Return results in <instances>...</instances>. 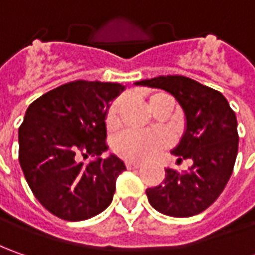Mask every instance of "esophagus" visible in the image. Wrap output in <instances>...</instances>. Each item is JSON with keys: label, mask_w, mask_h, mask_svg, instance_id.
Here are the masks:
<instances>
[{"label": "esophagus", "mask_w": 255, "mask_h": 255, "mask_svg": "<svg viewBox=\"0 0 255 255\" xmlns=\"http://www.w3.org/2000/svg\"><path fill=\"white\" fill-rule=\"evenodd\" d=\"M126 167H128L129 170H132V169H139V167H140V163L126 162Z\"/></svg>", "instance_id": "1"}]
</instances>
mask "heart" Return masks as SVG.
<instances>
[{"label": "heart", "instance_id": "b5f03b06", "mask_svg": "<svg viewBox=\"0 0 255 255\" xmlns=\"http://www.w3.org/2000/svg\"><path fill=\"white\" fill-rule=\"evenodd\" d=\"M147 106L153 113L160 111H167L170 113L174 108V101L166 93H156L149 98ZM121 108H122V99H118L112 103L106 118V123L109 128H115L119 123ZM166 144H167V139L160 132L126 130L116 137L115 152L129 162H143L152 157L153 154L160 152Z\"/></svg>", "mask_w": 255, "mask_h": 255}]
</instances>
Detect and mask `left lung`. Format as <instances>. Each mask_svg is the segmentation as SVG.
<instances>
[{
	"label": "left lung",
	"instance_id": "obj_1",
	"mask_svg": "<svg viewBox=\"0 0 255 255\" xmlns=\"http://www.w3.org/2000/svg\"><path fill=\"white\" fill-rule=\"evenodd\" d=\"M134 85L169 92L184 113V132L171 150L189 170L166 169L162 184L147 189L154 210L170 217H191L210 207L230 179L239 150L237 118L227 99L197 81L167 75Z\"/></svg>",
	"mask_w": 255,
	"mask_h": 255
}]
</instances>
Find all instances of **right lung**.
Wrapping results in <instances>:
<instances>
[{"mask_svg":"<svg viewBox=\"0 0 255 255\" xmlns=\"http://www.w3.org/2000/svg\"><path fill=\"white\" fill-rule=\"evenodd\" d=\"M125 86L99 81L61 85L32 102L18 130L19 164L38 201L66 221L88 220L112 203L126 170L108 150L106 116ZM91 155L89 162H81Z\"/></svg>","mask_w":255,"mask_h":255,"instance_id":"add662e5","label":"right lung"}]
</instances>
